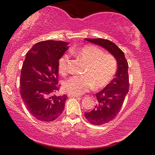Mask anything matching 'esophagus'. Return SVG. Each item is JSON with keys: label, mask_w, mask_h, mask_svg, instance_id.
I'll list each match as a JSON object with an SVG mask.
<instances>
[{"label": "esophagus", "mask_w": 155, "mask_h": 155, "mask_svg": "<svg viewBox=\"0 0 155 155\" xmlns=\"http://www.w3.org/2000/svg\"><path fill=\"white\" fill-rule=\"evenodd\" d=\"M68 97H78L80 96H78V95L72 94H70V93H68Z\"/></svg>", "instance_id": "34e87169"}]
</instances>
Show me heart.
Returning <instances> with one entry per match:
<instances>
[{"mask_svg": "<svg viewBox=\"0 0 155 155\" xmlns=\"http://www.w3.org/2000/svg\"><path fill=\"white\" fill-rule=\"evenodd\" d=\"M87 63L84 75L73 76L63 84V87L70 94L80 95L90 89L107 87L114 79L118 69V62L113 55L104 54L101 48L92 45H85L71 51ZM58 67L61 74L65 75L69 71V56L63 55L58 59Z\"/></svg>", "mask_w": 155, "mask_h": 155, "instance_id": "obj_1", "label": "heart"}]
</instances>
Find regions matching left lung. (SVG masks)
Returning <instances> with one entry per match:
<instances>
[{
    "label": "left lung",
    "mask_w": 155,
    "mask_h": 155,
    "mask_svg": "<svg viewBox=\"0 0 155 155\" xmlns=\"http://www.w3.org/2000/svg\"><path fill=\"white\" fill-rule=\"evenodd\" d=\"M87 41L98 44L106 48L115 57L118 70L115 78L100 92L97 93V105L84 116L90 124L101 126L115 118L121 109L129 90L128 63L124 53L111 41L104 39H86Z\"/></svg>",
    "instance_id": "8db88e82"
}]
</instances>
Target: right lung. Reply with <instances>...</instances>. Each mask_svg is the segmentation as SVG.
I'll return each mask as SVG.
<instances>
[{
    "label": "right lung",
    "instance_id": "obj_1",
    "mask_svg": "<svg viewBox=\"0 0 155 155\" xmlns=\"http://www.w3.org/2000/svg\"><path fill=\"white\" fill-rule=\"evenodd\" d=\"M67 42L39 41L27 53L20 75V95L25 107L36 119L56 120L62 114L66 94L56 95L58 84V59L66 51Z\"/></svg>",
    "mask_w": 155,
    "mask_h": 155
}]
</instances>
